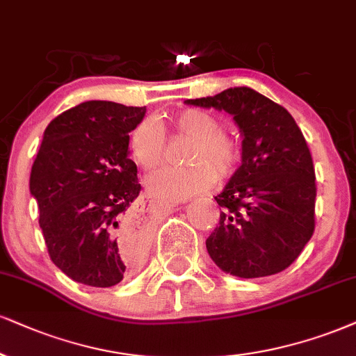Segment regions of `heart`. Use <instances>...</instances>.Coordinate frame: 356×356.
<instances>
[{
    "mask_svg": "<svg viewBox=\"0 0 356 356\" xmlns=\"http://www.w3.org/2000/svg\"><path fill=\"white\" fill-rule=\"evenodd\" d=\"M221 124L211 113L186 108L168 120H143L130 131L131 160L143 171L156 168L163 160L165 134L190 140L183 153V168H161L147 178V188L160 200L179 201L198 195L225 179L239 158V143L232 135L219 130Z\"/></svg>",
    "mask_w": 356,
    "mask_h": 356,
    "instance_id": "heart-1",
    "label": "heart"
}]
</instances>
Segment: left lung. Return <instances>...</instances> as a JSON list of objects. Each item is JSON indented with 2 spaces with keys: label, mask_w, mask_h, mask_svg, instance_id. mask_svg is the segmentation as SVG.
I'll use <instances>...</instances> for the list:
<instances>
[{
  "label": "left lung",
  "mask_w": 356,
  "mask_h": 356,
  "mask_svg": "<svg viewBox=\"0 0 356 356\" xmlns=\"http://www.w3.org/2000/svg\"><path fill=\"white\" fill-rule=\"evenodd\" d=\"M232 115L239 127L241 166L222 193V211L206 239L209 257L226 274L256 279L287 269L315 227L312 155L293 117L249 87L185 100Z\"/></svg>",
  "instance_id": "obj_1"
}]
</instances>
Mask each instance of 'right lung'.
<instances>
[{
    "instance_id": "obj_1",
    "label": "right lung",
    "mask_w": 356,
    "mask_h": 356,
    "mask_svg": "<svg viewBox=\"0 0 356 356\" xmlns=\"http://www.w3.org/2000/svg\"><path fill=\"white\" fill-rule=\"evenodd\" d=\"M145 107L89 100L44 131L29 191L51 261L67 277L112 287L142 261L145 231L134 221L140 190L129 134Z\"/></svg>"
}]
</instances>
